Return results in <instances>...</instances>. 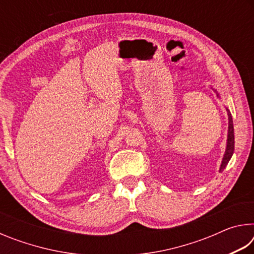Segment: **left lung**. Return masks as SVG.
Returning <instances> with one entry per match:
<instances>
[{"label":"left lung","mask_w":254,"mask_h":254,"mask_svg":"<svg viewBox=\"0 0 254 254\" xmlns=\"http://www.w3.org/2000/svg\"><path fill=\"white\" fill-rule=\"evenodd\" d=\"M227 115H229V135H227V147H226L224 158H223L220 171H222L225 168L234 151V127H233V121H232V117L229 110H227Z\"/></svg>","instance_id":"left-lung-1"}]
</instances>
